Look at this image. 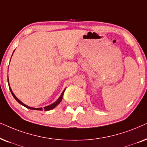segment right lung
<instances>
[{
  "label": "right lung",
  "instance_id": "1",
  "mask_svg": "<svg viewBox=\"0 0 147 147\" xmlns=\"http://www.w3.org/2000/svg\"><path fill=\"white\" fill-rule=\"evenodd\" d=\"M8 83H9V78H8ZM9 86L10 91H11V93H12V95L13 96V97H14V98H15V99H16V101H17V102L20 103L21 105H23V106H24V107H27V108H28V109H35V110H42V107H40V108H35V107H31L27 106V105H26L25 104H24V103H23L21 102V101L20 100H19V99L18 98H17V97L16 96H15V94L13 93L12 90H11V87H10V85H9ZM65 89H64V91H62L61 95H60L59 98L58 99L57 101H56L55 102L52 103V104H51L50 105H48V106H46V107H44V109H45V111H48V110H50V109H54V107H56L58 104H59V103H60V102H61V101H62V97H63V95H64V91H65Z\"/></svg>",
  "mask_w": 147,
  "mask_h": 147
}]
</instances>
